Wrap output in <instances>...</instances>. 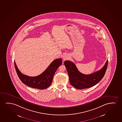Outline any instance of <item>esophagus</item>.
Segmentation results:
<instances>
[{"mask_svg": "<svg viewBox=\"0 0 122 122\" xmlns=\"http://www.w3.org/2000/svg\"><path fill=\"white\" fill-rule=\"evenodd\" d=\"M69 58V56L67 54H65V55H64L63 56V59L64 61L68 60Z\"/></svg>", "mask_w": 122, "mask_h": 122, "instance_id": "esophagus-1", "label": "esophagus"}]
</instances>
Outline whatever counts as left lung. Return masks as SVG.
Instances as JSON below:
<instances>
[{
  "instance_id": "1",
  "label": "left lung",
  "mask_w": 122,
  "mask_h": 122,
  "mask_svg": "<svg viewBox=\"0 0 122 122\" xmlns=\"http://www.w3.org/2000/svg\"><path fill=\"white\" fill-rule=\"evenodd\" d=\"M64 64L69 74L71 85L77 89H84L91 87L101 80L106 71L108 60L100 70L90 74H82L74 63L70 61H65Z\"/></svg>"
}]
</instances>
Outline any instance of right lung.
Instances as JSON below:
<instances>
[{"mask_svg": "<svg viewBox=\"0 0 122 122\" xmlns=\"http://www.w3.org/2000/svg\"><path fill=\"white\" fill-rule=\"evenodd\" d=\"M62 62L61 58L54 60L44 71L36 76L24 75L19 71L15 61L14 64L17 75L23 83L33 88L43 89L48 87L51 84L53 76L58 67L62 64Z\"/></svg>", "mask_w": 122, "mask_h": 122, "instance_id": "right-lung-1", "label": "right lung"}]
</instances>
